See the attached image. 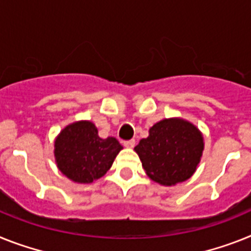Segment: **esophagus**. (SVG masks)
<instances>
[{
  "label": "esophagus",
  "instance_id": "esophagus-1",
  "mask_svg": "<svg viewBox=\"0 0 251 251\" xmlns=\"http://www.w3.org/2000/svg\"><path fill=\"white\" fill-rule=\"evenodd\" d=\"M124 145H125L126 148H134V145H135V140L132 139V140H127V142L124 143Z\"/></svg>",
  "mask_w": 251,
  "mask_h": 251
}]
</instances>
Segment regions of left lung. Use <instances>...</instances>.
<instances>
[{
  "instance_id": "obj_1",
  "label": "left lung",
  "mask_w": 251,
  "mask_h": 251,
  "mask_svg": "<svg viewBox=\"0 0 251 251\" xmlns=\"http://www.w3.org/2000/svg\"><path fill=\"white\" fill-rule=\"evenodd\" d=\"M134 151L145 174L163 186L180 184L195 174L204 151L203 134L181 117L163 119L149 129Z\"/></svg>"
}]
</instances>
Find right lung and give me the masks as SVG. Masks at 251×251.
<instances>
[{"mask_svg":"<svg viewBox=\"0 0 251 251\" xmlns=\"http://www.w3.org/2000/svg\"><path fill=\"white\" fill-rule=\"evenodd\" d=\"M54 162L69 180L92 184L103 177L112 166L122 145L113 136L102 139L92 121L69 124L54 139Z\"/></svg>","mask_w":251,"mask_h":251,"instance_id":"obj_1","label":"right lung"}]
</instances>
